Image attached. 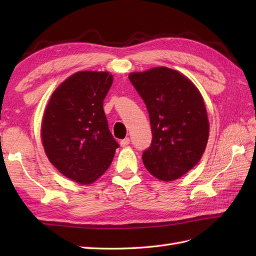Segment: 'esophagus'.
Listing matches in <instances>:
<instances>
[{
  "label": "esophagus",
  "mask_w": 256,
  "mask_h": 256,
  "mask_svg": "<svg viewBox=\"0 0 256 256\" xmlns=\"http://www.w3.org/2000/svg\"><path fill=\"white\" fill-rule=\"evenodd\" d=\"M120 144H121V146H128V145L130 144V138H126L122 140L121 142H120Z\"/></svg>",
  "instance_id": "esophagus-1"
}]
</instances>
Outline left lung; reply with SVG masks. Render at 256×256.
I'll list each match as a JSON object with an SVG mask.
<instances>
[{"instance_id": "obj_1", "label": "left lung", "mask_w": 256, "mask_h": 256, "mask_svg": "<svg viewBox=\"0 0 256 256\" xmlns=\"http://www.w3.org/2000/svg\"><path fill=\"white\" fill-rule=\"evenodd\" d=\"M150 114V146L143 152L154 177L172 182L197 164L209 138V121L199 90L180 72L166 67L128 76Z\"/></svg>"}]
</instances>
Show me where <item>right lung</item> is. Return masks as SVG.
<instances>
[{
    "label": "right lung",
    "instance_id": "1",
    "mask_svg": "<svg viewBox=\"0 0 256 256\" xmlns=\"http://www.w3.org/2000/svg\"><path fill=\"white\" fill-rule=\"evenodd\" d=\"M112 82L108 72L70 76L52 94L42 118V140L48 160L81 184L103 175L118 148L103 110Z\"/></svg>",
    "mask_w": 256,
    "mask_h": 256
}]
</instances>
